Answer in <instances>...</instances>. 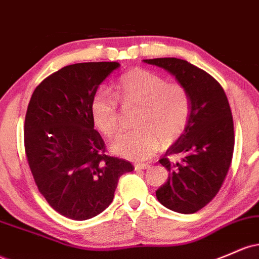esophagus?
<instances>
[{"label": "esophagus", "instance_id": "obj_1", "mask_svg": "<svg viewBox=\"0 0 259 259\" xmlns=\"http://www.w3.org/2000/svg\"><path fill=\"white\" fill-rule=\"evenodd\" d=\"M149 163H135V169H146L149 168Z\"/></svg>", "mask_w": 259, "mask_h": 259}]
</instances>
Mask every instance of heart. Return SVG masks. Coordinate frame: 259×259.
<instances>
[{
    "instance_id": "1",
    "label": "heart",
    "mask_w": 259,
    "mask_h": 259,
    "mask_svg": "<svg viewBox=\"0 0 259 259\" xmlns=\"http://www.w3.org/2000/svg\"><path fill=\"white\" fill-rule=\"evenodd\" d=\"M115 98L125 109L138 108L133 132L121 133L110 144L115 155L130 160H147L164 144L175 143L186 132L192 113V101L183 84L145 69L125 73L115 87ZM95 126L103 135L118 132L120 113L109 93H96L91 103Z\"/></svg>"
}]
</instances>
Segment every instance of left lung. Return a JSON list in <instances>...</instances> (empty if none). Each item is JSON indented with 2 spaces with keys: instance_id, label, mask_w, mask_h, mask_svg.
<instances>
[{
  "instance_id": "1",
  "label": "left lung",
  "mask_w": 259,
  "mask_h": 259,
  "mask_svg": "<svg viewBox=\"0 0 259 259\" xmlns=\"http://www.w3.org/2000/svg\"><path fill=\"white\" fill-rule=\"evenodd\" d=\"M144 62L168 71L189 92V124L166 151V156H184L175 163L167 157L158 161L169 175L156 197L167 209L193 214L218 194L231 164L235 135L229 101L217 79L188 61L158 58Z\"/></svg>"
}]
</instances>
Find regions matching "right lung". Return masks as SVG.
I'll list each match as a JSON object with an SVG mask.
<instances>
[{
    "instance_id": "right-lung-1",
    "label": "right lung",
    "mask_w": 259,
    "mask_h": 259,
    "mask_svg": "<svg viewBox=\"0 0 259 259\" xmlns=\"http://www.w3.org/2000/svg\"><path fill=\"white\" fill-rule=\"evenodd\" d=\"M118 62H81L62 67L34 90L24 123V147L39 192L59 214L88 220L114 198L129 161L107 156L95 130L91 103Z\"/></svg>"
}]
</instances>
